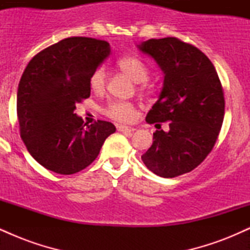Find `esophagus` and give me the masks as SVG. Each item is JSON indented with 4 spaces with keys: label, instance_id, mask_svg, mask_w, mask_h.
Instances as JSON below:
<instances>
[{
    "label": "esophagus",
    "instance_id": "obj_1",
    "mask_svg": "<svg viewBox=\"0 0 250 250\" xmlns=\"http://www.w3.org/2000/svg\"><path fill=\"white\" fill-rule=\"evenodd\" d=\"M117 130L122 131V133H134L136 129L134 127H128V125H119V127H117Z\"/></svg>",
    "mask_w": 250,
    "mask_h": 250
}]
</instances>
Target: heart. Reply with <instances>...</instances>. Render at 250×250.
Listing matches in <instances>:
<instances>
[{
	"mask_svg": "<svg viewBox=\"0 0 250 250\" xmlns=\"http://www.w3.org/2000/svg\"><path fill=\"white\" fill-rule=\"evenodd\" d=\"M120 69L136 83L147 81L149 70L147 64L136 56H125L117 62ZM107 81V69L104 65L97 67L91 74L89 84L94 91H102ZM105 115L120 122H129L136 117V110L133 103L125 101L110 102L104 109Z\"/></svg>",
	"mask_w": 250,
	"mask_h": 250,
	"instance_id": "obj_1",
	"label": "heart"
}]
</instances>
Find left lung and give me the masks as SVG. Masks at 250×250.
Here are the masks:
<instances>
[{
    "label": "left lung",
    "instance_id": "left-lung-1",
    "mask_svg": "<svg viewBox=\"0 0 250 250\" xmlns=\"http://www.w3.org/2000/svg\"><path fill=\"white\" fill-rule=\"evenodd\" d=\"M137 48L163 73L159 100L146 121L170 122L168 131L153 134L142 161L161 177L189 173L210 153L222 125L225 97L219 76L202 51L175 37L151 39Z\"/></svg>",
    "mask_w": 250,
    "mask_h": 250
}]
</instances>
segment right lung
<instances>
[{"label":"right lung","mask_w":250,"mask_h":250,"mask_svg":"<svg viewBox=\"0 0 250 250\" xmlns=\"http://www.w3.org/2000/svg\"><path fill=\"white\" fill-rule=\"evenodd\" d=\"M110 55V45L89 37H68L30 60L17 89L20 131L31 156L48 170L70 175L88 167L115 133L113 123L84 127L74 110L90 96L91 74Z\"/></svg>","instance_id":"1"}]
</instances>
